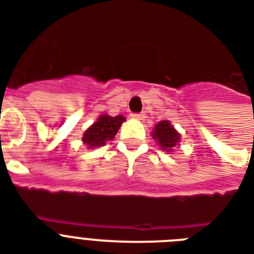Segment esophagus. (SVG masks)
<instances>
[{
    "mask_svg": "<svg viewBox=\"0 0 254 254\" xmlns=\"http://www.w3.org/2000/svg\"><path fill=\"white\" fill-rule=\"evenodd\" d=\"M131 117H133V119H137V120H142L143 117H145V115H143V113H131Z\"/></svg>",
    "mask_w": 254,
    "mask_h": 254,
    "instance_id": "obj_1",
    "label": "esophagus"
}]
</instances>
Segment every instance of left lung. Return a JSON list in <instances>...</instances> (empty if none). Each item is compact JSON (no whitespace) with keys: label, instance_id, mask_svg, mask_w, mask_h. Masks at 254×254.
Listing matches in <instances>:
<instances>
[{"label":"left lung","instance_id":"left-lung-1","mask_svg":"<svg viewBox=\"0 0 254 254\" xmlns=\"http://www.w3.org/2000/svg\"><path fill=\"white\" fill-rule=\"evenodd\" d=\"M151 135H153V138L158 141L163 150L166 151L173 150L179 142V138H181L179 133L171 127V124L169 121H161L159 124H157Z\"/></svg>","mask_w":254,"mask_h":254}]
</instances>
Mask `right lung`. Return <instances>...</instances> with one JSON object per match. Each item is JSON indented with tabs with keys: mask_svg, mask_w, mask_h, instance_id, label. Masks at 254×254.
Listing matches in <instances>:
<instances>
[{
	"mask_svg": "<svg viewBox=\"0 0 254 254\" xmlns=\"http://www.w3.org/2000/svg\"><path fill=\"white\" fill-rule=\"evenodd\" d=\"M125 121V117L121 115L112 117L108 115H101L91 127H88L83 137V142L89 149L104 146L108 141L115 138L116 133Z\"/></svg>",
	"mask_w": 254,
	"mask_h": 254,
	"instance_id": "1",
	"label": "right lung"
}]
</instances>
